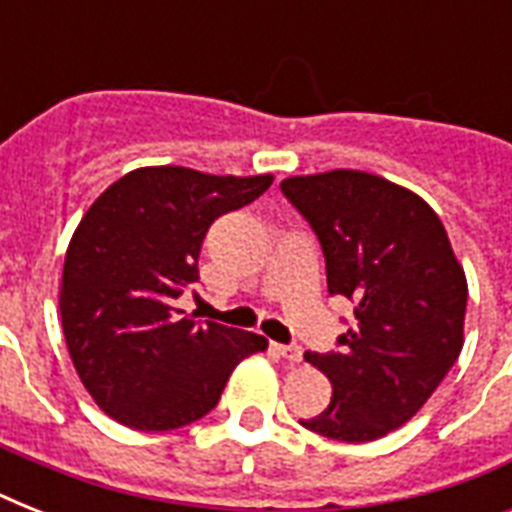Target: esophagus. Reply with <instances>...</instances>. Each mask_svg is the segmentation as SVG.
I'll list each match as a JSON object with an SVG mask.
<instances>
[{"label":"esophagus","mask_w":512,"mask_h":512,"mask_svg":"<svg viewBox=\"0 0 512 512\" xmlns=\"http://www.w3.org/2000/svg\"><path fill=\"white\" fill-rule=\"evenodd\" d=\"M273 350H276L281 358L292 361V364L303 361V348H300V345H273Z\"/></svg>","instance_id":"esophagus-1"}]
</instances>
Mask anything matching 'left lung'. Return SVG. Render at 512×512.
Masks as SVG:
<instances>
[{"label":"left lung","instance_id":"1","mask_svg":"<svg viewBox=\"0 0 512 512\" xmlns=\"http://www.w3.org/2000/svg\"><path fill=\"white\" fill-rule=\"evenodd\" d=\"M281 193L311 223L329 295L353 303L340 350L305 353L332 401L300 420L361 444L401 428L433 396L462 350L468 281L438 215L385 177L358 170L287 177Z\"/></svg>","mask_w":512,"mask_h":512}]
</instances>
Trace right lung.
<instances>
[{
    "instance_id": "right-lung-1",
    "label": "right lung",
    "mask_w": 512,
    "mask_h": 512,
    "mask_svg": "<svg viewBox=\"0 0 512 512\" xmlns=\"http://www.w3.org/2000/svg\"><path fill=\"white\" fill-rule=\"evenodd\" d=\"M271 183L143 167L87 209L66 252L60 321L79 380L108 417L135 430L183 428L215 409L241 358L268 348L255 332L188 319L175 300L199 281L209 225Z\"/></svg>"
}]
</instances>
